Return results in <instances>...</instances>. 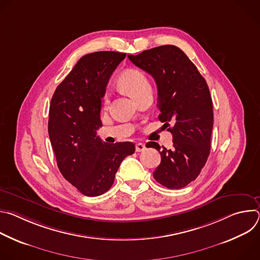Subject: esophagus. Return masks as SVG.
Instances as JSON below:
<instances>
[{
    "instance_id": "esophagus-1",
    "label": "esophagus",
    "mask_w": 260,
    "mask_h": 260,
    "mask_svg": "<svg viewBox=\"0 0 260 260\" xmlns=\"http://www.w3.org/2000/svg\"><path fill=\"white\" fill-rule=\"evenodd\" d=\"M145 145L143 143H137L136 144V151L137 152H142L145 150Z\"/></svg>"
}]
</instances>
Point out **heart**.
Returning <instances> with one entry per match:
<instances>
[{
    "label": "heart",
    "mask_w": 260,
    "mask_h": 260,
    "mask_svg": "<svg viewBox=\"0 0 260 260\" xmlns=\"http://www.w3.org/2000/svg\"><path fill=\"white\" fill-rule=\"evenodd\" d=\"M118 85L135 100L145 89L150 87V84L148 82L144 74L135 69L126 70L121 74L118 79ZM103 102H104V105H108L109 103L108 95L104 96Z\"/></svg>",
    "instance_id": "b5f03b06"
}]
</instances>
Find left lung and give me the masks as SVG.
Wrapping results in <instances>:
<instances>
[{
	"mask_svg": "<svg viewBox=\"0 0 260 260\" xmlns=\"http://www.w3.org/2000/svg\"><path fill=\"white\" fill-rule=\"evenodd\" d=\"M129 60L154 78L157 86L158 119L173 127V149L155 142L161 156L153 173L154 179L170 189H179L197 179L211 149L213 129V103L205 78L198 68L180 48L174 45L158 46Z\"/></svg>",
	"mask_w": 260,
	"mask_h": 260,
	"instance_id": "8db88e82",
	"label": "left lung"
}]
</instances>
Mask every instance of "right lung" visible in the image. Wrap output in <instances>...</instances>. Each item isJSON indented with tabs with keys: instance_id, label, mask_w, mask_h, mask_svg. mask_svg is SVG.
Masks as SVG:
<instances>
[{
	"instance_id": "add662e5",
	"label": "right lung",
	"mask_w": 260,
	"mask_h": 260,
	"mask_svg": "<svg viewBox=\"0 0 260 260\" xmlns=\"http://www.w3.org/2000/svg\"><path fill=\"white\" fill-rule=\"evenodd\" d=\"M125 53L98 51L82 56L56 87L49 107L48 134L57 167L86 197L110 189L121 161L135 153L132 142L109 144L96 131L106 86Z\"/></svg>"
}]
</instances>
